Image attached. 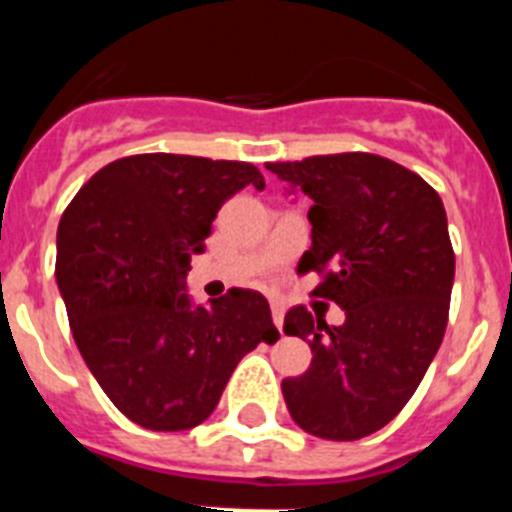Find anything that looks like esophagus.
Returning <instances> with one entry per match:
<instances>
[{
  "label": "esophagus",
  "instance_id": "obj_1",
  "mask_svg": "<svg viewBox=\"0 0 512 512\" xmlns=\"http://www.w3.org/2000/svg\"><path fill=\"white\" fill-rule=\"evenodd\" d=\"M271 318H274V325L279 330L284 328V305L282 302H271Z\"/></svg>",
  "mask_w": 512,
  "mask_h": 512
}]
</instances>
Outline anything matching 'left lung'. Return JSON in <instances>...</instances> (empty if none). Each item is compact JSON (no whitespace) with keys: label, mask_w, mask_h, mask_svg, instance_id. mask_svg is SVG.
<instances>
[{"label":"left lung","mask_w":512,"mask_h":512,"mask_svg":"<svg viewBox=\"0 0 512 512\" xmlns=\"http://www.w3.org/2000/svg\"><path fill=\"white\" fill-rule=\"evenodd\" d=\"M312 200V246L297 271H315L312 295L346 310L328 325L297 305L284 333L310 343L305 374L284 379L302 431L356 441L390 423L418 390L449 323L454 248L431 184L377 153H330L266 164Z\"/></svg>","instance_id":"obj_1"}]
</instances>
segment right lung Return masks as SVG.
Instances as JSON below:
<instances>
[{
    "label": "right lung",
    "mask_w": 512,
    "mask_h": 512,
    "mask_svg": "<svg viewBox=\"0 0 512 512\" xmlns=\"http://www.w3.org/2000/svg\"><path fill=\"white\" fill-rule=\"evenodd\" d=\"M246 184L264 189L246 161L138 153L99 169L58 223L56 279L76 346L112 405L143 428L200 425L238 361L279 338L253 289L210 307L184 292L217 210Z\"/></svg>",
    "instance_id": "add662e5"
}]
</instances>
